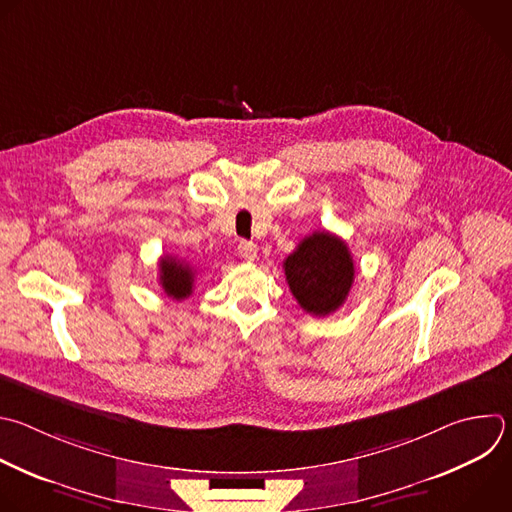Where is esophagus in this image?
<instances>
[{
  "instance_id": "1",
  "label": "esophagus",
  "mask_w": 512,
  "mask_h": 512,
  "mask_svg": "<svg viewBox=\"0 0 512 512\" xmlns=\"http://www.w3.org/2000/svg\"><path fill=\"white\" fill-rule=\"evenodd\" d=\"M239 255H241L245 261H255V257H257V245L251 243V241H241V243H239Z\"/></svg>"
}]
</instances>
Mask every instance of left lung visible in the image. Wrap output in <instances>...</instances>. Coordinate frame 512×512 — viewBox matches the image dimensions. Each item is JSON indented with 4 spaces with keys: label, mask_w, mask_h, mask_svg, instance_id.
I'll return each mask as SVG.
<instances>
[{
    "label": "left lung",
    "mask_w": 512,
    "mask_h": 512,
    "mask_svg": "<svg viewBox=\"0 0 512 512\" xmlns=\"http://www.w3.org/2000/svg\"><path fill=\"white\" fill-rule=\"evenodd\" d=\"M283 269L293 297L315 317L344 305L356 273L348 245L327 231L305 237L283 261Z\"/></svg>",
    "instance_id": "left-lung-1"
}]
</instances>
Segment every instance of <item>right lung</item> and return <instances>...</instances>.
<instances>
[{
  "instance_id": "add662e5",
  "label": "right lung",
  "mask_w": 512,
  "mask_h": 512,
  "mask_svg": "<svg viewBox=\"0 0 512 512\" xmlns=\"http://www.w3.org/2000/svg\"><path fill=\"white\" fill-rule=\"evenodd\" d=\"M160 285L168 297L177 301L187 299L193 293L195 285V267L173 255H164L160 259Z\"/></svg>"
}]
</instances>
